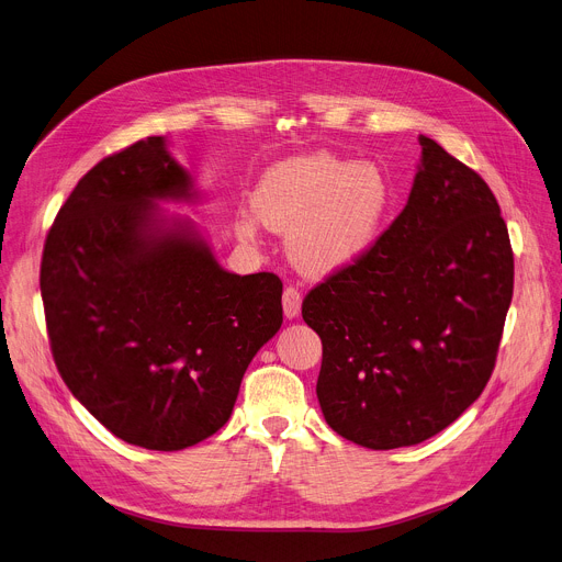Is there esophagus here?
Instances as JSON below:
<instances>
[{"instance_id":"1","label":"esophagus","mask_w":562,"mask_h":562,"mask_svg":"<svg viewBox=\"0 0 562 562\" xmlns=\"http://www.w3.org/2000/svg\"><path fill=\"white\" fill-rule=\"evenodd\" d=\"M302 307V293L297 286H286L282 293V310L286 318H295Z\"/></svg>"}]
</instances>
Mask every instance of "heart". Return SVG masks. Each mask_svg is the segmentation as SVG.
Masks as SVG:
<instances>
[{
    "instance_id": "heart-1",
    "label": "heart",
    "mask_w": 562,
    "mask_h": 562,
    "mask_svg": "<svg viewBox=\"0 0 562 562\" xmlns=\"http://www.w3.org/2000/svg\"><path fill=\"white\" fill-rule=\"evenodd\" d=\"M255 213L237 217L241 237L265 222L291 231L293 262L310 276H327L359 262L381 235L392 186L374 164L334 155L300 157L265 172L252 194Z\"/></svg>"
}]
</instances>
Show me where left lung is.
I'll return each mask as SVG.
<instances>
[{"label": "left lung", "instance_id": "8db88e82", "mask_svg": "<svg viewBox=\"0 0 562 562\" xmlns=\"http://www.w3.org/2000/svg\"><path fill=\"white\" fill-rule=\"evenodd\" d=\"M405 209L359 262L302 300L323 340L316 394L340 437L390 450L450 426L486 387L514 295V250L486 181L419 136Z\"/></svg>", "mask_w": 562, "mask_h": 562}]
</instances>
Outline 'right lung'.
<instances>
[{
	"instance_id": "add662e5",
	"label": "right lung",
	"mask_w": 562,
	"mask_h": 562,
	"mask_svg": "<svg viewBox=\"0 0 562 562\" xmlns=\"http://www.w3.org/2000/svg\"><path fill=\"white\" fill-rule=\"evenodd\" d=\"M190 175L147 136L95 164L48 228L40 291L56 368L119 439L181 450L231 417L241 376L282 325V280L235 276L159 199Z\"/></svg>"
}]
</instances>
